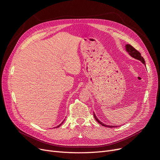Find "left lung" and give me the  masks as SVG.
<instances>
[{
    "mask_svg": "<svg viewBox=\"0 0 160 160\" xmlns=\"http://www.w3.org/2000/svg\"><path fill=\"white\" fill-rule=\"evenodd\" d=\"M125 50L127 52H128V54L131 56L132 57V58H135L137 60H140V62H141L143 64L144 66H146V63H145V61L143 58V57L141 56V54H140V53L138 52V50H137L135 48L132 47L131 45H130V44H127L125 45ZM94 117L95 118V119L97 121V122L99 123L100 124H101L102 126H104V127H109V128H112V127H117L118 126H113V125H106L104 123H103L102 122H101V121L97 118V117L96 116L95 113H94Z\"/></svg>",
    "mask_w": 160,
    "mask_h": 160,
    "instance_id": "obj_1",
    "label": "left lung"
}]
</instances>
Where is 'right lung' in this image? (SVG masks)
Here are the masks:
<instances>
[{
  "label": "right lung",
  "instance_id": "add662e5",
  "mask_svg": "<svg viewBox=\"0 0 160 160\" xmlns=\"http://www.w3.org/2000/svg\"><path fill=\"white\" fill-rule=\"evenodd\" d=\"M63 123V121H62V123H61V124H60V125H58V126H57V127H60V125H62V123Z\"/></svg>",
  "mask_w": 160,
  "mask_h": 160
}]
</instances>
